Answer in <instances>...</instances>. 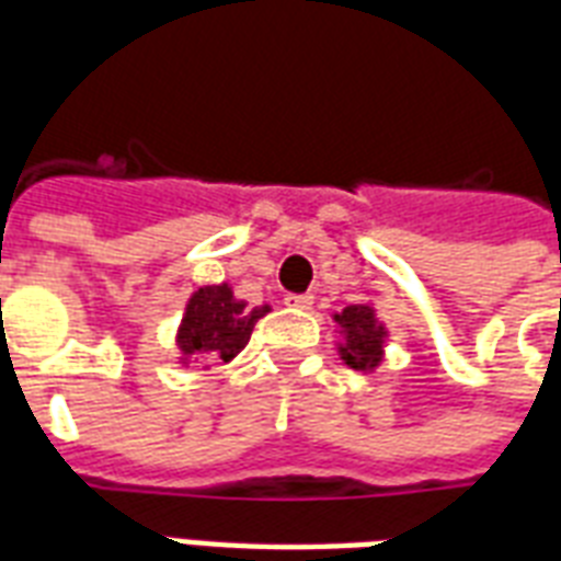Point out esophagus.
I'll use <instances>...</instances> for the list:
<instances>
[{
  "mask_svg": "<svg viewBox=\"0 0 561 561\" xmlns=\"http://www.w3.org/2000/svg\"><path fill=\"white\" fill-rule=\"evenodd\" d=\"M286 307H295V310H310L312 307V295H286L284 298Z\"/></svg>",
  "mask_w": 561,
  "mask_h": 561,
  "instance_id": "1",
  "label": "esophagus"
}]
</instances>
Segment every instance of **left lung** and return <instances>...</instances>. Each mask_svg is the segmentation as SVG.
<instances>
[{
    "instance_id": "1",
    "label": "left lung",
    "mask_w": 561,
    "mask_h": 561,
    "mask_svg": "<svg viewBox=\"0 0 561 561\" xmlns=\"http://www.w3.org/2000/svg\"><path fill=\"white\" fill-rule=\"evenodd\" d=\"M340 324L345 342H340V354L345 366L357 371H371L383 359V340L386 328L375 319V310L368 304H351L342 312L333 316Z\"/></svg>"
}]
</instances>
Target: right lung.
I'll list each match as a JSON object with an SVG mask.
<instances>
[{"mask_svg": "<svg viewBox=\"0 0 561 561\" xmlns=\"http://www.w3.org/2000/svg\"><path fill=\"white\" fill-rule=\"evenodd\" d=\"M268 307H245L237 301L231 286H202L186 304L178 328V348L186 357H207L228 363L251 340V330L263 319Z\"/></svg>", "mask_w": 561, "mask_h": 561, "instance_id": "right-lung-1", "label": "right lung"}]
</instances>
